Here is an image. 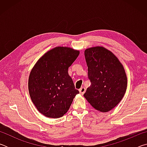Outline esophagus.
Wrapping results in <instances>:
<instances>
[{
	"label": "esophagus",
	"mask_w": 147,
	"mask_h": 147,
	"mask_svg": "<svg viewBox=\"0 0 147 147\" xmlns=\"http://www.w3.org/2000/svg\"><path fill=\"white\" fill-rule=\"evenodd\" d=\"M79 91H80V93L81 94H83L84 93H85L86 88H84V87H82V88H81L80 89H79Z\"/></svg>",
	"instance_id": "obj_1"
}]
</instances>
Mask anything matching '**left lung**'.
I'll list each match as a JSON object with an SVG mask.
<instances>
[{
  "instance_id": "obj_1",
  "label": "left lung",
  "mask_w": 147,
  "mask_h": 147,
  "mask_svg": "<svg viewBox=\"0 0 147 147\" xmlns=\"http://www.w3.org/2000/svg\"><path fill=\"white\" fill-rule=\"evenodd\" d=\"M84 54L91 82L84 97L96 110L110 111L120 102L127 88L123 65L113 53L102 47L87 49Z\"/></svg>"
}]
</instances>
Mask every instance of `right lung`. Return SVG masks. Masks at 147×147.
<instances>
[{"label": "right lung", "instance_id": "add662e5", "mask_svg": "<svg viewBox=\"0 0 147 147\" xmlns=\"http://www.w3.org/2000/svg\"><path fill=\"white\" fill-rule=\"evenodd\" d=\"M79 54V51L69 47H56L45 54L32 68L28 78L30 96L38 110L47 117L64 115L79 93L68 74Z\"/></svg>", "mask_w": 147, "mask_h": 147}]
</instances>
